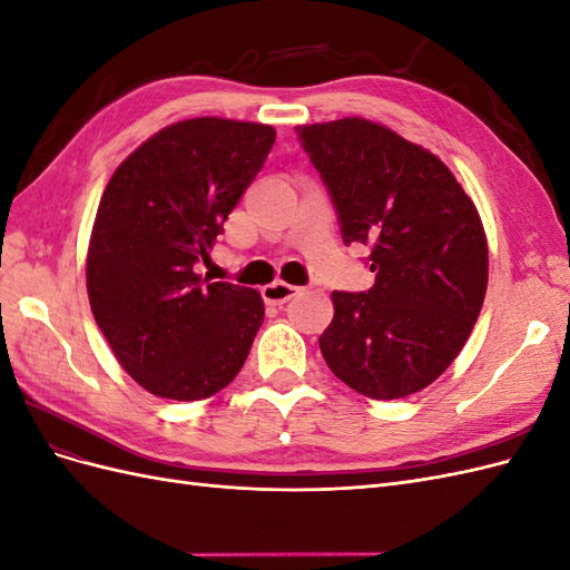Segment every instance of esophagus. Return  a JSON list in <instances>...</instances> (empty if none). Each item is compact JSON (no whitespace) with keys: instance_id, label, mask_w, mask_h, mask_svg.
I'll list each match as a JSON object with an SVG mask.
<instances>
[{"instance_id":"esophagus-1","label":"esophagus","mask_w":570,"mask_h":570,"mask_svg":"<svg viewBox=\"0 0 570 570\" xmlns=\"http://www.w3.org/2000/svg\"><path fill=\"white\" fill-rule=\"evenodd\" d=\"M295 295H297V287H292L283 281L262 287V297H264L266 304H285L287 299H292Z\"/></svg>"}]
</instances>
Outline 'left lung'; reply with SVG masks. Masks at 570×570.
<instances>
[{"label":"left lung","mask_w":570,"mask_h":570,"mask_svg":"<svg viewBox=\"0 0 570 570\" xmlns=\"http://www.w3.org/2000/svg\"><path fill=\"white\" fill-rule=\"evenodd\" d=\"M337 212L344 245H368V292H333L318 337L344 385L402 400L459 356L488 289L475 204L435 154L366 118L297 126Z\"/></svg>","instance_id":"left-lung-1"}]
</instances>
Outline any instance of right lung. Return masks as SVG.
<instances>
[{
	"label": "right lung",
	"mask_w": 570,
	"mask_h": 570,
	"mask_svg": "<svg viewBox=\"0 0 570 570\" xmlns=\"http://www.w3.org/2000/svg\"><path fill=\"white\" fill-rule=\"evenodd\" d=\"M275 142L264 124L189 118L116 168L88 252L95 321L135 383L166 400H206L243 368L264 323L252 287L197 266Z\"/></svg>",
	"instance_id": "obj_1"
}]
</instances>
